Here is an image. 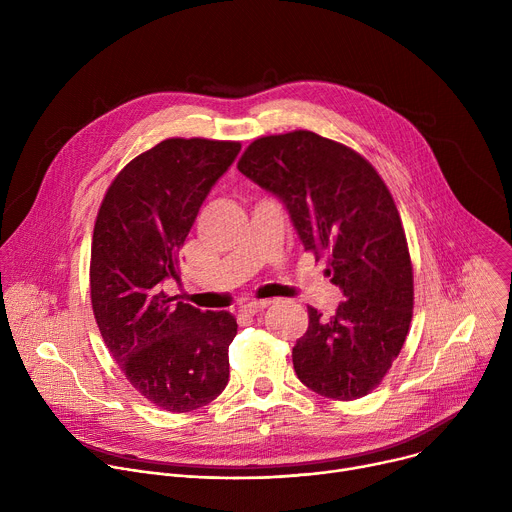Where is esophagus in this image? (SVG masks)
<instances>
[{
  "instance_id": "1",
  "label": "esophagus",
  "mask_w": 512,
  "mask_h": 512,
  "mask_svg": "<svg viewBox=\"0 0 512 512\" xmlns=\"http://www.w3.org/2000/svg\"><path fill=\"white\" fill-rule=\"evenodd\" d=\"M269 306H271L269 300H255V302L245 304V306L241 308V312H245V314H259V312H263V310L269 308Z\"/></svg>"
}]
</instances>
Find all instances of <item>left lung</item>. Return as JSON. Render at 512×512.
<instances>
[{"label": "left lung", "instance_id": "1", "mask_svg": "<svg viewBox=\"0 0 512 512\" xmlns=\"http://www.w3.org/2000/svg\"><path fill=\"white\" fill-rule=\"evenodd\" d=\"M239 172L283 200L316 259L346 300L310 324L291 358L314 393L352 401L381 385L399 356L413 316V267L395 200L373 168L348 145L298 129L255 139Z\"/></svg>", "mask_w": 512, "mask_h": 512}]
</instances>
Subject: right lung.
Returning a JSON list of instances; mask_svg holds the SVG:
<instances>
[{"label":"right lung","instance_id":"add662e5","mask_svg":"<svg viewBox=\"0 0 512 512\" xmlns=\"http://www.w3.org/2000/svg\"><path fill=\"white\" fill-rule=\"evenodd\" d=\"M239 141L170 137L133 158L101 202L91 243V304L99 332L131 387L160 409L208 405L229 383L237 320L200 312L160 289Z\"/></svg>","mask_w":512,"mask_h":512}]
</instances>
